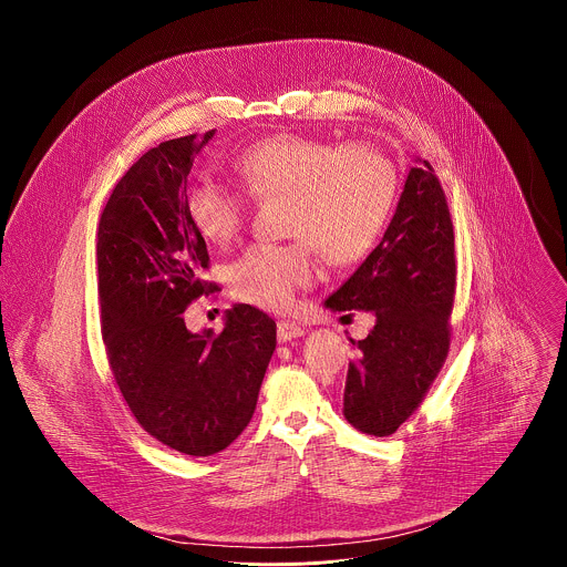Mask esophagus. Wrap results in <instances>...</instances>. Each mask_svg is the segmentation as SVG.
Wrapping results in <instances>:
<instances>
[{
    "instance_id": "34e87169",
    "label": "esophagus",
    "mask_w": 567,
    "mask_h": 567,
    "mask_svg": "<svg viewBox=\"0 0 567 567\" xmlns=\"http://www.w3.org/2000/svg\"><path fill=\"white\" fill-rule=\"evenodd\" d=\"M303 336V327L295 321H279L277 323V338L279 342H288L292 338H299Z\"/></svg>"
}]
</instances>
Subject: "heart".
<instances>
[{"instance_id":"b5f03b06","label":"heart","mask_w":567,"mask_h":567,"mask_svg":"<svg viewBox=\"0 0 567 567\" xmlns=\"http://www.w3.org/2000/svg\"><path fill=\"white\" fill-rule=\"evenodd\" d=\"M236 172L255 198L286 196L288 244H255L229 268L234 295L264 310H288L315 281L312 250L342 266L364 257L380 238L398 192L391 159L371 144L277 133L236 157ZM187 218L212 246H227L243 231L248 196L214 178L187 192Z\"/></svg>"}]
</instances>
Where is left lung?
<instances>
[{"instance_id": "8db88e82", "label": "left lung", "mask_w": 567, "mask_h": 567, "mask_svg": "<svg viewBox=\"0 0 567 567\" xmlns=\"http://www.w3.org/2000/svg\"><path fill=\"white\" fill-rule=\"evenodd\" d=\"M456 292L454 225L434 167H410L398 212L362 266L324 301L367 310L375 327L351 340L344 416L364 434L391 436L423 402L450 351Z\"/></svg>"}]
</instances>
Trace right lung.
I'll return each instance as SVG.
<instances>
[{"label": "right lung", "instance_id": "add662e5", "mask_svg": "<svg viewBox=\"0 0 567 567\" xmlns=\"http://www.w3.org/2000/svg\"><path fill=\"white\" fill-rule=\"evenodd\" d=\"M151 148L113 187L97 225V301L109 367L137 423L159 443L212 456L248 425L277 344V324L238 303L225 329L194 333L183 312L203 281L207 244L187 218V174L214 137Z\"/></svg>", "mask_w": 567, "mask_h": 567}]
</instances>
